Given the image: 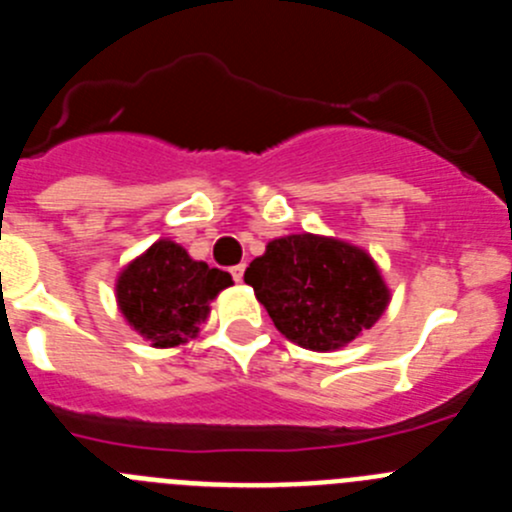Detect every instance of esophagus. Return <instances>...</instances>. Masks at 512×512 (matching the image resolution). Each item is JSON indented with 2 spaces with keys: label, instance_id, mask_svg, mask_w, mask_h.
Instances as JSON below:
<instances>
[{
  "label": "esophagus",
  "instance_id": "obj_1",
  "mask_svg": "<svg viewBox=\"0 0 512 512\" xmlns=\"http://www.w3.org/2000/svg\"><path fill=\"white\" fill-rule=\"evenodd\" d=\"M230 274H233V279H235V282H243V274H246V264H238V266H233V269H230Z\"/></svg>",
  "mask_w": 512,
  "mask_h": 512
}]
</instances>
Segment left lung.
Returning a JSON list of instances; mask_svg holds the SVG:
<instances>
[{
  "instance_id": "left-lung-1",
  "label": "left lung",
  "mask_w": 512,
  "mask_h": 512,
  "mask_svg": "<svg viewBox=\"0 0 512 512\" xmlns=\"http://www.w3.org/2000/svg\"><path fill=\"white\" fill-rule=\"evenodd\" d=\"M284 338L336 351L369 330L390 302L372 256L325 235H284L243 274Z\"/></svg>"
}]
</instances>
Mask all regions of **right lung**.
I'll use <instances>...</instances> for the list:
<instances>
[{"label":"right lung","instance_id":"right-lung-1","mask_svg":"<svg viewBox=\"0 0 512 512\" xmlns=\"http://www.w3.org/2000/svg\"><path fill=\"white\" fill-rule=\"evenodd\" d=\"M228 271L189 259L179 243L156 241L117 277V305L130 325L156 348L182 346L200 333Z\"/></svg>","mask_w":512,"mask_h":512}]
</instances>
